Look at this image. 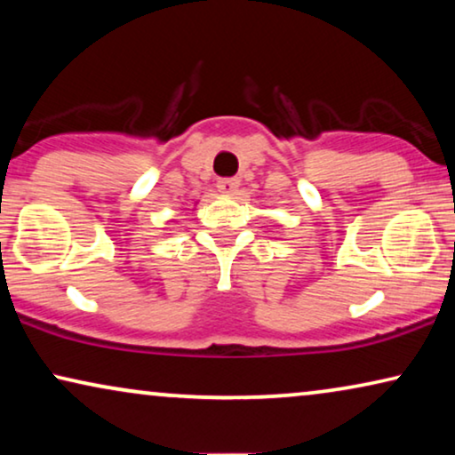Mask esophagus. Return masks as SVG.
<instances>
[{"mask_svg":"<svg viewBox=\"0 0 455 455\" xmlns=\"http://www.w3.org/2000/svg\"><path fill=\"white\" fill-rule=\"evenodd\" d=\"M238 186H240L238 178H220V180H217V188H220L221 192H226V195H234Z\"/></svg>","mask_w":455,"mask_h":455,"instance_id":"esophagus-1","label":"esophagus"}]
</instances>
